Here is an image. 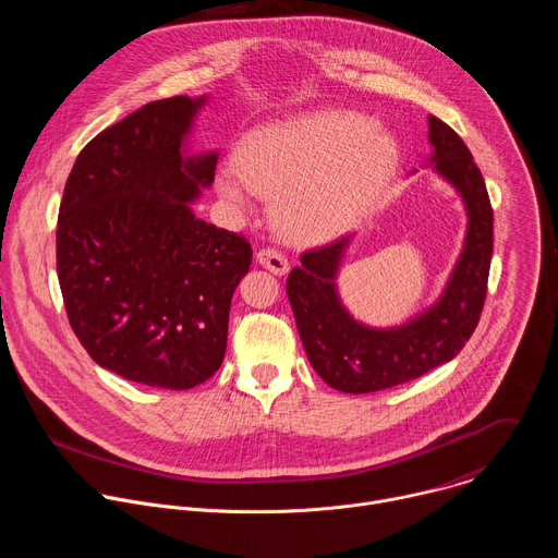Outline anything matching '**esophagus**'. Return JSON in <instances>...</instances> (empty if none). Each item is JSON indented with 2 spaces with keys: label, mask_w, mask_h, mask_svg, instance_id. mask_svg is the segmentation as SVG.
Instances as JSON below:
<instances>
[{
  "label": "esophagus",
  "mask_w": 558,
  "mask_h": 558,
  "mask_svg": "<svg viewBox=\"0 0 558 558\" xmlns=\"http://www.w3.org/2000/svg\"><path fill=\"white\" fill-rule=\"evenodd\" d=\"M256 260H258V265H263L265 269H269V271L276 274V276H284V274L289 271V260L284 258V254H280V252L274 250V247L260 250V252L256 254Z\"/></svg>",
  "instance_id": "esophagus-1"
}]
</instances>
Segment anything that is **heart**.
Wrapping results in <instances>:
<instances>
[{
    "instance_id": "heart-1",
    "label": "heart",
    "mask_w": 558,
    "mask_h": 558,
    "mask_svg": "<svg viewBox=\"0 0 558 558\" xmlns=\"http://www.w3.org/2000/svg\"><path fill=\"white\" fill-rule=\"evenodd\" d=\"M400 161L390 132L351 110H320L247 132L233 168L218 172L220 196L243 207L250 187L274 196L278 229L323 243L355 225L379 198Z\"/></svg>"
}]
</instances>
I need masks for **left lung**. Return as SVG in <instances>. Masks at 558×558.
<instances>
[{
    "instance_id": "left-lung-1",
    "label": "left lung",
    "mask_w": 558,
    "mask_h": 558,
    "mask_svg": "<svg viewBox=\"0 0 558 558\" xmlns=\"http://www.w3.org/2000/svg\"><path fill=\"white\" fill-rule=\"evenodd\" d=\"M428 161L461 196L468 229L459 260L439 300L388 329H373L344 308L336 278L353 235L304 252L287 278V295L315 373L342 392H375L411 381L450 362L480 325L493 258V207L480 168L461 136L428 117Z\"/></svg>"
}]
</instances>
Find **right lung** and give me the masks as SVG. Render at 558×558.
<instances>
[{"label":"right lung","mask_w":558,"mask_h":558,"mask_svg":"<svg viewBox=\"0 0 558 558\" xmlns=\"http://www.w3.org/2000/svg\"><path fill=\"white\" fill-rule=\"evenodd\" d=\"M205 97L151 101L78 151L57 222L70 327L104 368L187 390L222 364L231 295L250 271L241 233L201 220L216 151L187 154Z\"/></svg>","instance_id":"obj_1"}]
</instances>
